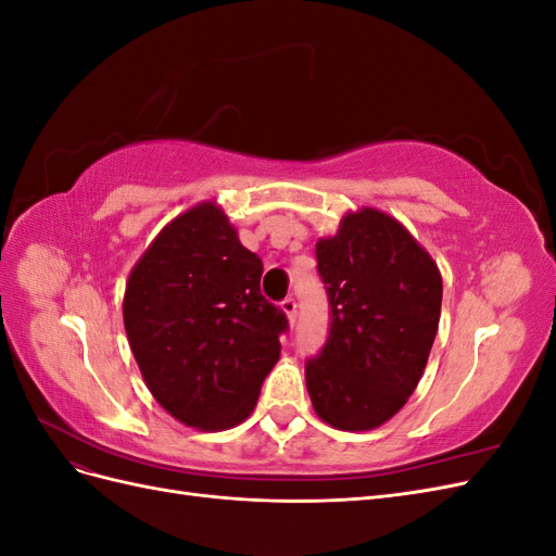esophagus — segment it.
Masks as SVG:
<instances>
[{
    "label": "esophagus",
    "instance_id": "esophagus-1",
    "mask_svg": "<svg viewBox=\"0 0 556 556\" xmlns=\"http://www.w3.org/2000/svg\"><path fill=\"white\" fill-rule=\"evenodd\" d=\"M280 308H282V313L288 315V319L290 323L294 325V319H296V299L294 296H288V299H282V304H280Z\"/></svg>",
    "mask_w": 556,
    "mask_h": 556
}]
</instances>
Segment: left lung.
Returning <instances> with one entry per match:
<instances>
[{"label": "left lung", "instance_id": "left-lung-1", "mask_svg": "<svg viewBox=\"0 0 556 556\" xmlns=\"http://www.w3.org/2000/svg\"><path fill=\"white\" fill-rule=\"evenodd\" d=\"M329 333L306 362L315 413L341 431L396 415L425 374L439 331L443 280L408 229L376 208L348 213L315 245Z\"/></svg>", "mask_w": 556, "mask_h": 556}]
</instances>
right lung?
<instances>
[{
    "label": "right lung",
    "instance_id": "add662e5",
    "mask_svg": "<svg viewBox=\"0 0 556 556\" xmlns=\"http://www.w3.org/2000/svg\"><path fill=\"white\" fill-rule=\"evenodd\" d=\"M262 271L211 201L166 225L131 268L127 339L148 390L178 422L220 431L255 408L290 329L260 292Z\"/></svg>",
    "mask_w": 556,
    "mask_h": 556
}]
</instances>
